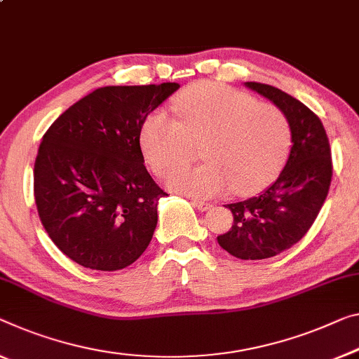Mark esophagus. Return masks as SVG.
Segmentation results:
<instances>
[{"label":"esophagus","mask_w":359,"mask_h":359,"mask_svg":"<svg viewBox=\"0 0 359 359\" xmlns=\"http://www.w3.org/2000/svg\"><path fill=\"white\" fill-rule=\"evenodd\" d=\"M192 205H194L197 210H201V212H207L208 208L212 207L210 203L205 202V201H201V198H192Z\"/></svg>","instance_id":"esophagus-1"}]
</instances>
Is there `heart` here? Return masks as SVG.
<instances>
[{"label":"heart","instance_id":"heart-1","mask_svg":"<svg viewBox=\"0 0 359 359\" xmlns=\"http://www.w3.org/2000/svg\"><path fill=\"white\" fill-rule=\"evenodd\" d=\"M180 122L156 110L141 128V147L154 172L168 175L189 163L201 146L205 164L180 169L168 187L192 197L233 189L249 196L262 191L287 158L292 131L287 115L271 102L212 81L187 86L175 101Z\"/></svg>","mask_w":359,"mask_h":359}]
</instances>
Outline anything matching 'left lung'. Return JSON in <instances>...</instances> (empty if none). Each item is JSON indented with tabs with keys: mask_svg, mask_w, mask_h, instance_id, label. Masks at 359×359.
<instances>
[{
	"mask_svg": "<svg viewBox=\"0 0 359 359\" xmlns=\"http://www.w3.org/2000/svg\"><path fill=\"white\" fill-rule=\"evenodd\" d=\"M287 115L292 144L279 178L258 197L228 203L234 222L218 244L241 260H264L290 249L308 233L326 201L332 158L326 130L313 110L278 88L247 81Z\"/></svg>",
	"mask_w": 359,
	"mask_h": 359,
	"instance_id": "1",
	"label": "left lung"
}]
</instances>
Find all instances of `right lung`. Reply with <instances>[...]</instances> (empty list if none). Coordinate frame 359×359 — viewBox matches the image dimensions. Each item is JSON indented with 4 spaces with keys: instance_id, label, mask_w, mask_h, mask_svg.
<instances>
[{
    "instance_id": "1",
    "label": "right lung",
    "mask_w": 359,
    "mask_h": 359,
    "mask_svg": "<svg viewBox=\"0 0 359 359\" xmlns=\"http://www.w3.org/2000/svg\"><path fill=\"white\" fill-rule=\"evenodd\" d=\"M178 83L104 86L49 126L33 168L36 210L59 250L81 266L117 271L147 249L167 192L147 173L140 136Z\"/></svg>"
}]
</instances>
